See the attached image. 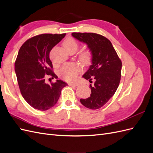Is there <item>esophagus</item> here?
I'll return each mask as SVG.
<instances>
[{
	"mask_svg": "<svg viewBox=\"0 0 153 153\" xmlns=\"http://www.w3.org/2000/svg\"><path fill=\"white\" fill-rule=\"evenodd\" d=\"M69 85H70V86H75V87H76V86L79 85V84H78V83H69Z\"/></svg>",
	"mask_w": 153,
	"mask_h": 153,
	"instance_id": "1",
	"label": "esophagus"
}]
</instances>
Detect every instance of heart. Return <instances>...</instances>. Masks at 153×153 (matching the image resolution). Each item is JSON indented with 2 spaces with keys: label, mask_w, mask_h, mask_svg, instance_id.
Returning <instances> with one entry per match:
<instances>
[{
  "label": "heart",
  "mask_w": 153,
  "mask_h": 153,
  "mask_svg": "<svg viewBox=\"0 0 153 153\" xmlns=\"http://www.w3.org/2000/svg\"><path fill=\"white\" fill-rule=\"evenodd\" d=\"M64 47L68 51L71 49L76 50L78 44L77 41L72 38H68L64 40L63 43ZM91 53L89 51H86L81 53L80 59L82 61L87 62L91 59ZM80 69V67L76 63L65 64L59 71V75L62 78L68 82H73L75 80L77 75Z\"/></svg>",
  "instance_id": "1"
}]
</instances>
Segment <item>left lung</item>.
<instances>
[{
	"instance_id": "obj_1",
	"label": "left lung",
	"mask_w": 153,
	"mask_h": 153,
	"mask_svg": "<svg viewBox=\"0 0 153 153\" xmlns=\"http://www.w3.org/2000/svg\"><path fill=\"white\" fill-rule=\"evenodd\" d=\"M80 42L87 45L91 52V65L83 78L92 83L91 96L80 99L85 107L96 110L105 105L118 88L121 76L122 62L112 43L105 37L95 33L71 34Z\"/></svg>"
}]
</instances>
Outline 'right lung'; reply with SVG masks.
<instances>
[{"label": "right lung", "instance_id": "1", "mask_svg": "<svg viewBox=\"0 0 153 153\" xmlns=\"http://www.w3.org/2000/svg\"><path fill=\"white\" fill-rule=\"evenodd\" d=\"M66 34H43L33 37L23 44L15 64L17 80L23 98L32 107L45 111L57 103L62 88L68 85L61 80L50 85L47 75L57 78L52 71L50 52ZM52 77V78H53Z\"/></svg>", "mask_w": 153, "mask_h": 153}]
</instances>
